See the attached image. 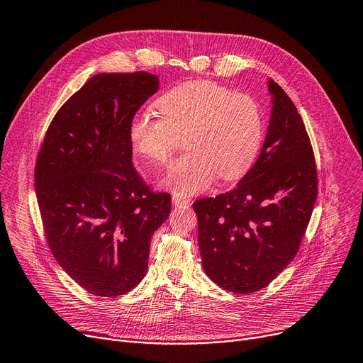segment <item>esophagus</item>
Masks as SVG:
<instances>
[{
  "mask_svg": "<svg viewBox=\"0 0 363 363\" xmlns=\"http://www.w3.org/2000/svg\"><path fill=\"white\" fill-rule=\"evenodd\" d=\"M172 203H174L176 206H186V205L191 203V199H189L187 196L174 194V195H172Z\"/></svg>",
  "mask_w": 363,
  "mask_h": 363,
  "instance_id": "obj_1",
  "label": "esophagus"
}]
</instances>
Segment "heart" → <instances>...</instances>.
<instances>
[{
	"label": "heart",
	"instance_id": "obj_1",
	"mask_svg": "<svg viewBox=\"0 0 363 363\" xmlns=\"http://www.w3.org/2000/svg\"><path fill=\"white\" fill-rule=\"evenodd\" d=\"M160 116L149 109L133 116L128 139L150 164H165L184 135L187 153L165 172L162 186L179 195L208 189L216 177L236 180L250 171L264 134L262 111L247 94L213 81H189L155 100Z\"/></svg>",
	"mask_w": 363,
	"mask_h": 363
}]
</instances>
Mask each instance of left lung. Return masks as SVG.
<instances>
[{"instance_id": "1", "label": "left lung", "mask_w": 363, "mask_h": 363, "mask_svg": "<svg viewBox=\"0 0 363 363\" xmlns=\"http://www.w3.org/2000/svg\"><path fill=\"white\" fill-rule=\"evenodd\" d=\"M269 93L273 108L252 168L230 192L194 203L202 267L236 294L260 291L294 260L318 198L303 119L273 79Z\"/></svg>"}]
</instances>
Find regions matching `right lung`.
I'll use <instances>...</instances> for the list:
<instances>
[{"label":"right lung","mask_w":363,"mask_h":363,"mask_svg":"<svg viewBox=\"0 0 363 363\" xmlns=\"http://www.w3.org/2000/svg\"><path fill=\"white\" fill-rule=\"evenodd\" d=\"M147 72L99 74L57 111L35 167L48 247L99 297L127 294L147 272L150 238L171 211L134 169L128 124L158 91Z\"/></svg>","instance_id":"obj_1"}]
</instances>
